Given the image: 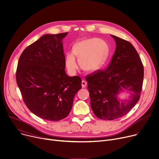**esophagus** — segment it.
<instances>
[{"label":"esophagus","instance_id":"esophagus-1","mask_svg":"<svg viewBox=\"0 0 159 159\" xmlns=\"http://www.w3.org/2000/svg\"><path fill=\"white\" fill-rule=\"evenodd\" d=\"M87 81H84V80H83V81H81V86H82V87H83V88H84V87H86V86H87Z\"/></svg>","mask_w":159,"mask_h":159}]
</instances>
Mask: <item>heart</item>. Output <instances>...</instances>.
<instances>
[{
	"label": "heart",
	"instance_id": "obj_1",
	"mask_svg": "<svg viewBox=\"0 0 159 159\" xmlns=\"http://www.w3.org/2000/svg\"><path fill=\"white\" fill-rule=\"evenodd\" d=\"M109 54V46L106 42L99 38L87 39L78 42L73 52L67 53L66 65L71 74H75L79 68L78 57L84 70L93 72L103 66Z\"/></svg>",
	"mask_w": 159,
	"mask_h": 159
}]
</instances>
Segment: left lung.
<instances>
[{"mask_svg": "<svg viewBox=\"0 0 159 159\" xmlns=\"http://www.w3.org/2000/svg\"><path fill=\"white\" fill-rule=\"evenodd\" d=\"M116 50L110 64L104 70H97L86 78L90 106L95 115L102 120H115L127 114L139 100L144 69L139 54L132 44L111 35ZM126 91L127 100L118 95Z\"/></svg>", "mask_w": 159, "mask_h": 159, "instance_id": "obj_1", "label": "left lung"}]
</instances>
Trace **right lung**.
I'll return each mask as SVG.
<instances>
[{
  "mask_svg": "<svg viewBox=\"0 0 159 159\" xmlns=\"http://www.w3.org/2000/svg\"><path fill=\"white\" fill-rule=\"evenodd\" d=\"M67 34L43 35L19 58L16 78L23 101L32 113L44 120L66 118L81 89V78L70 77L65 71L62 39Z\"/></svg>",
  "mask_w": 159,
  "mask_h": 159,
  "instance_id": "obj_1",
  "label": "right lung"
}]
</instances>
